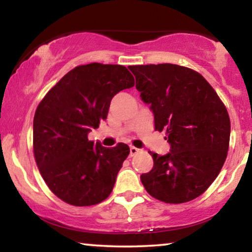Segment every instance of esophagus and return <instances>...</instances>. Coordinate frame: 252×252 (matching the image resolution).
I'll return each mask as SVG.
<instances>
[{
  "instance_id": "esophagus-1",
  "label": "esophagus",
  "mask_w": 252,
  "mask_h": 252,
  "mask_svg": "<svg viewBox=\"0 0 252 252\" xmlns=\"http://www.w3.org/2000/svg\"><path fill=\"white\" fill-rule=\"evenodd\" d=\"M140 151H141L140 149H137V148H135V147H133V146H132V147L129 148V156H130V157L135 156V155H136V154H139Z\"/></svg>"
}]
</instances>
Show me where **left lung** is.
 <instances>
[{
    "instance_id": "obj_1",
    "label": "left lung",
    "mask_w": 252,
    "mask_h": 252,
    "mask_svg": "<svg viewBox=\"0 0 252 252\" xmlns=\"http://www.w3.org/2000/svg\"><path fill=\"white\" fill-rule=\"evenodd\" d=\"M136 89L153 110L155 129L166 130L171 151L150 153L154 166L141 175L148 194L170 204L201 196L218 177L229 148L225 104L202 74L175 64L132 65Z\"/></svg>"
}]
</instances>
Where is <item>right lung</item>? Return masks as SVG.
<instances>
[{
    "label": "right lung",
    "instance_id": "right-lung-1",
    "mask_svg": "<svg viewBox=\"0 0 252 252\" xmlns=\"http://www.w3.org/2000/svg\"><path fill=\"white\" fill-rule=\"evenodd\" d=\"M134 84L123 65H79L39 103L33 120L34 158L44 182L63 202L91 206L111 194L129 147L105 148L89 141L88 132L106 119L113 96Z\"/></svg>",
    "mask_w": 252,
    "mask_h": 252
}]
</instances>
